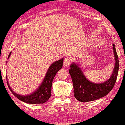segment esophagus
Wrapping results in <instances>:
<instances>
[{"mask_svg":"<svg viewBox=\"0 0 125 125\" xmlns=\"http://www.w3.org/2000/svg\"><path fill=\"white\" fill-rule=\"evenodd\" d=\"M71 62H72V61H71V59L69 57L66 58L65 59H64V61H63L64 66H66V67H68V66H69V64L71 63Z\"/></svg>","mask_w":125,"mask_h":125,"instance_id":"obj_1","label":"esophagus"}]
</instances>
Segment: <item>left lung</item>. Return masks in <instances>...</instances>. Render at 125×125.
Segmentation results:
<instances>
[{
    "instance_id": "1",
    "label": "left lung",
    "mask_w": 125,
    "mask_h": 125,
    "mask_svg": "<svg viewBox=\"0 0 125 125\" xmlns=\"http://www.w3.org/2000/svg\"><path fill=\"white\" fill-rule=\"evenodd\" d=\"M113 49L115 58V66L110 78L102 83H94L85 77L78 64L73 63L69 70L74 86V95L78 101L88 102L104 97L113 89L119 70V60L114 44Z\"/></svg>"
}]
</instances>
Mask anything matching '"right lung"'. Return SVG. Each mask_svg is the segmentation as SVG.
Returning a JSON list of instances; mask_svg holds the SVG:
<instances>
[{"instance_id": "add662e5", "label": "right lung", "mask_w": 125, "mask_h": 125, "mask_svg": "<svg viewBox=\"0 0 125 125\" xmlns=\"http://www.w3.org/2000/svg\"><path fill=\"white\" fill-rule=\"evenodd\" d=\"M11 53H10L8 59L10 58ZM63 59L58 60L55 61L53 63L51 64L47 71L45 76L44 77L43 81L41 83L39 88L33 92L32 94H28V95H21L16 94L12 91L10 88L9 83L7 81L8 86L11 92L12 93L15 97L20 99L22 102L29 104H42L46 102L47 100L51 97V87L52 81L54 78V77L56 74L58 72V71L61 70L63 66ZM7 78V77H6Z\"/></svg>"}]
</instances>
